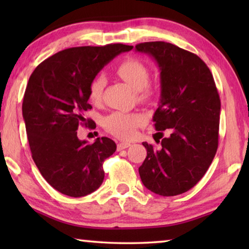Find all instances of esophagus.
<instances>
[{"label": "esophagus", "instance_id": "34e87169", "mask_svg": "<svg viewBox=\"0 0 249 249\" xmlns=\"http://www.w3.org/2000/svg\"><path fill=\"white\" fill-rule=\"evenodd\" d=\"M130 146V142H119L117 144V150H123V149H126L128 148V147Z\"/></svg>", "mask_w": 249, "mask_h": 249}]
</instances>
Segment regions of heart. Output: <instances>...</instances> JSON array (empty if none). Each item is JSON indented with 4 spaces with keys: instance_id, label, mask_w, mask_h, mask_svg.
I'll use <instances>...</instances> for the list:
<instances>
[{
    "instance_id": "heart-1",
    "label": "heart",
    "mask_w": 249,
    "mask_h": 249,
    "mask_svg": "<svg viewBox=\"0 0 249 249\" xmlns=\"http://www.w3.org/2000/svg\"><path fill=\"white\" fill-rule=\"evenodd\" d=\"M116 72L135 90L140 91L142 98H150L154 94L153 87L148 83L150 70L145 62L137 58H127L116 67ZM105 81L98 75L91 80L88 87V96L92 103L98 104L102 100ZM146 123V117L137 112L115 111L103 119L104 128L114 136L128 140L132 138L136 128Z\"/></svg>"
}]
</instances>
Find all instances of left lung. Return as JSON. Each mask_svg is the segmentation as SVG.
I'll return each mask as SVG.
<instances>
[{
    "label": "left lung",
    "mask_w": 249,
    "mask_h": 249,
    "mask_svg": "<svg viewBox=\"0 0 249 249\" xmlns=\"http://www.w3.org/2000/svg\"><path fill=\"white\" fill-rule=\"evenodd\" d=\"M135 48L157 61L161 94L153 121L157 134L170 132L160 149L142 142L147 156L138 171L151 192L178 196L199 182L216 154L220 95L209 67L196 53L165 41Z\"/></svg>",
    "instance_id": "obj_1"
}]
</instances>
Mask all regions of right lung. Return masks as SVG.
I'll use <instances>...</instances> for the list:
<instances>
[{"instance_id": "right-lung-1", "label": "right lung", "mask_w": 249, "mask_h": 249, "mask_svg": "<svg viewBox=\"0 0 249 249\" xmlns=\"http://www.w3.org/2000/svg\"><path fill=\"white\" fill-rule=\"evenodd\" d=\"M132 49L123 44L68 48L46 59L29 77L22 109L32 157L45 180L62 195L88 196L103 182V162L115 153L116 144L107 137L88 144L79 140L77 129L93 125L84 117L92 108L91 80L117 54Z\"/></svg>"}]
</instances>
